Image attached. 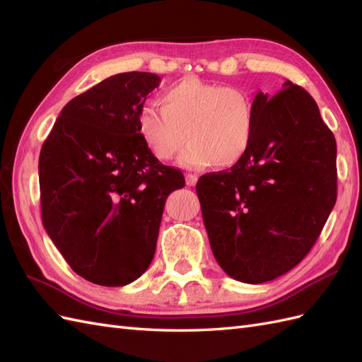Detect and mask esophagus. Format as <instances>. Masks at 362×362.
Returning <instances> with one entry per match:
<instances>
[{
  "label": "esophagus",
  "instance_id": "obj_1",
  "mask_svg": "<svg viewBox=\"0 0 362 362\" xmlns=\"http://www.w3.org/2000/svg\"><path fill=\"white\" fill-rule=\"evenodd\" d=\"M196 181H198V175H194V173H187V175H185V184L190 185V187L196 184Z\"/></svg>",
  "mask_w": 362,
  "mask_h": 362
}]
</instances>
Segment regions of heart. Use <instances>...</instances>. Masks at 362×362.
I'll use <instances>...</instances> for the list:
<instances>
[{"label":"heart","mask_w":362,"mask_h":362,"mask_svg":"<svg viewBox=\"0 0 362 362\" xmlns=\"http://www.w3.org/2000/svg\"><path fill=\"white\" fill-rule=\"evenodd\" d=\"M160 105L146 104L137 115L139 134L161 161L178 154L187 169L211 164L228 169L238 164L255 136V104L240 87L184 78L164 89Z\"/></svg>","instance_id":"heart-1"}]
</instances>
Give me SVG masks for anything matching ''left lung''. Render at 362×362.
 Returning a JSON list of instances; mask_svg holds the SVG:
<instances>
[{"instance_id":"8db88e82","label":"left lung","mask_w":362,"mask_h":362,"mask_svg":"<svg viewBox=\"0 0 362 362\" xmlns=\"http://www.w3.org/2000/svg\"><path fill=\"white\" fill-rule=\"evenodd\" d=\"M254 104L247 154L202 175L196 193L218 266L262 284L298 266L319 238L337 201V144L313 96L288 80Z\"/></svg>"}]
</instances>
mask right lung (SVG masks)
Segmentation results:
<instances>
[{"label": "right lung", "instance_id": "1", "mask_svg": "<svg viewBox=\"0 0 362 362\" xmlns=\"http://www.w3.org/2000/svg\"><path fill=\"white\" fill-rule=\"evenodd\" d=\"M161 78L124 72L63 107L39 157L42 223L76 275L122 287L156 254L168 196L182 172L141 140L137 115Z\"/></svg>", "mask_w": 362, "mask_h": 362}]
</instances>
